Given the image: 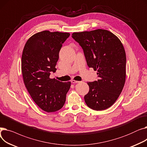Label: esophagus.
Masks as SVG:
<instances>
[{
  "label": "esophagus",
  "mask_w": 147,
  "mask_h": 147,
  "mask_svg": "<svg viewBox=\"0 0 147 147\" xmlns=\"http://www.w3.org/2000/svg\"><path fill=\"white\" fill-rule=\"evenodd\" d=\"M79 82H80L79 81H77V80H71V83H78Z\"/></svg>",
  "instance_id": "esophagus-1"
}]
</instances>
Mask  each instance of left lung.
Returning a JSON list of instances; mask_svg holds the SVG:
<instances>
[{
	"label": "left lung",
	"mask_w": 147,
	"mask_h": 147,
	"mask_svg": "<svg viewBox=\"0 0 147 147\" xmlns=\"http://www.w3.org/2000/svg\"><path fill=\"white\" fill-rule=\"evenodd\" d=\"M72 37L83 50L89 67L97 71L99 79L88 82L86 105L96 111L110 107L117 99L126 80V57L119 38L106 30L73 33Z\"/></svg>",
	"instance_id": "1"
}]
</instances>
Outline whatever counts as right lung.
Instances as JSON below:
<instances>
[{
	"instance_id": "obj_1",
	"label": "right lung",
	"mask_w": 147,
	"mask_h": 147,
	"mask_svg": "<svg viewBox=\"0 0 147 147\" xmlns=\"http://www.w3.org/2000/svg\"><path fill=\"white\" fill-rule=\"evenodd\" d=\"M68 33L43 31L28 38L21 58V70L25 86L34 102L43 111L60 110L65 104L71 82L51 79L56 71V64L63 43Z\"/></svg>"
}]
</instances>
